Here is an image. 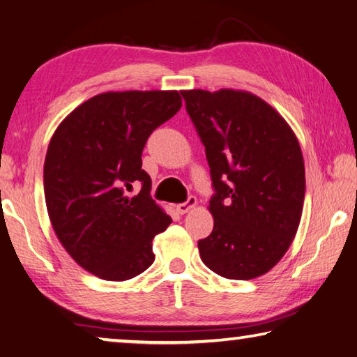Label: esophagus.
<instances>
[{
	"label": "esophagus",
	"instance_id": "obj_1",
	"mask_svg": "<svg viewBox=\"0 0 357 357\" xmlns=\"http://www.w3.org/2000/svg\"><path fill=\"white\" fill-rule=\"evenodd\" d=\"M195 206H197V198L193 197V195H190L189 198H187V202L176 204V211H178L179 214H185V213H189V211L192 208H195Z\"/></svg>",
	"mask_w": 357,
	"mask_h": 357
}]
</instances>
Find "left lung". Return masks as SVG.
<instances>
[{
	"label": "left lung",
	"instance_id": "1",
	"mask_svg": "<svg viewBox=\"0 0 357 357\" xmlns=\"http://www.w3.org/2000/svg\"><path fill=\"white\" fill-rule=\"evenodd\" d=\"M202 138L214 195L213 233L198 241L203 263L225 279L250 280L280 261L298 231L305 170L298 138L258 96L183 91Z\"/></svg>",
	"mask_w": 357,
	"mask_h": 357
}]
</instances>
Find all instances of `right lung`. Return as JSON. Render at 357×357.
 I'll use <instances>...</instances> for the list:
<instances>
[{"instance_id":"add662e5","label":"right lung","mask_w":357,"mask_h":357,"mask_svg":"<svg viewBox=\"0 0 357 357\" xmlns=\"http://www.w3.org/2000/svg\"><path fill=\"white\" fill-rule=\"evenodd\" d=\"M183 105L178 91H108L64 118L48 144L44 192L59 243L88 273L129 280L154 261L153 239L172 217L151 198L142 153ZM137 182V196L128 191Z\"/></svg>"}]
</instances>
